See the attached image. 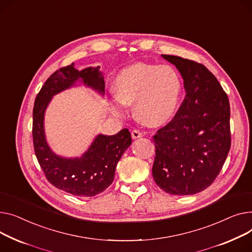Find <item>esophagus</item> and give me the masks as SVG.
Returning <instances> with one entry per match:
<instances>
[{"instance_id":"1","label":"esophagus","mask_w":252,"mask_h":252,"mask_svg":"<svg viewBox=\"0 0 252 252\" xmlns=\"http://www.w3.org/2000/svg\"><path fill=\"white\" fill-rule=\"evenodd\" d=\"M131 136L133 139H137V138H140L143 136V133L137 129H133L131 132Z\"/></svg>"}]
</instances>
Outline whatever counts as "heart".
<instances>
[{"label":"heart","instance_id":"1","mask_svg":"<svg viewBox=\"0 0 252 252\" xmlns=\"http://www.w3.org/2000/svg\"><path fill=\"white\" fill-rule=\"evenodd\" d=\"M113 88L116 97L111 109L116 116H124L123 105L134 102V114L140 122L159 126L175 115L182 85L171 66L135 63L118 72Z\"/></svg>","mask_w":252,"mask_h":252}]
</instances>
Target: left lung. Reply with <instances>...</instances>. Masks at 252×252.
<instances>
[{
  "label": "left lung",
  "instance_id": "1",
  "mask_svg": "<svg viewBox=\"0 0 252 252\" xmlns=\"http://www.w3.org/2000/svg\"><path fill=\"white\" fill-rule=\"evenodd\" d=\"M161 57L180 72L186 94L173 120L154 136L153 176L167 193L192 195L215 181L227 158L230 103L205 66L178 56Z\"/></svg>",
  "mask_w": 252,
  "mask_h": 252
}]
</instances>
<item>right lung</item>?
Returning a JSON list of instances; mask_svg holds the SVG:
<instances>
[{"instance_id": "add662e5", "label": "right lung", "mask_w": 252, "mask_h": 252, "mask_svg": "<svg viewBox=\"0 0 252 252\" xmlns=\"http://www.w3.org/2000/svg\"><path fill=\"white\" fill-rule=\"evenodd\" d=\"M77 81L105 94V80L99 66L79 71L72 63L56 71L36 95L32 137L35 156L50 183L70 194L90 197L105 191L113 183L118 161L132 140L125 128L115 135L98 134L80 158H64L51 150L44 133V113L54 95L74 86Z\"/></svg>"}]
</instances>
